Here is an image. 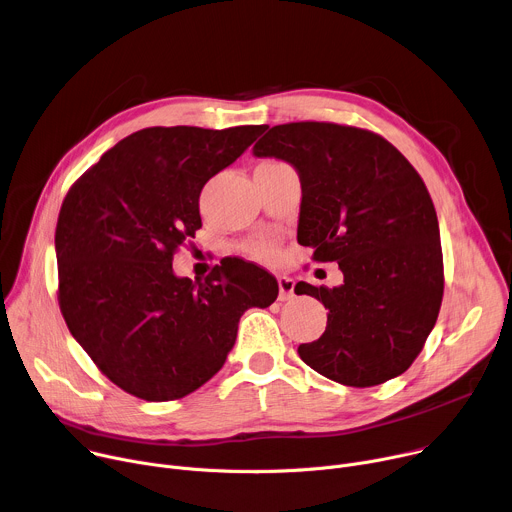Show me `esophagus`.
I'll return each instance as SVG.
<instances>
[{
    "mask_svg": "<svg viewBox=\"0 0 512 512\" xmlns=\"http://www.w3.org/2000/svg\"><path fill=\"white\" fill-rule=\"evenodd\" d=\"M277 283H279V300H281V302H287V300L294 298V287H296L294 279L281 275V277L277 279Z\"/></svg>",
    "mask_w": 512,
    "mask_h": 512,
    "instance_id": "1",
    "label": "esophagus"
}]
</instances>
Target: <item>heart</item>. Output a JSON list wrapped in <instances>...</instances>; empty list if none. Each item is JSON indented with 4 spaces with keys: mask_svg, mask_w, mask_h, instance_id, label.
Masks as SVG:
<instances>
[{
    "mask_svg": "<svg viewBox=\"0 0 512 512\" xmlns=\"http://www.w3.org/2000/svg\"><path fill=\"white\" fill-rule=\"evenodd\" d=\"M247 255L259 259V261H273L277 257V245L271 239H255L245 245Z\"/></svg>",
    "mask_w": 512,
    "mask_h": 512,
    "instance_id": "1",
    "label": "heart"
}]
</instances>
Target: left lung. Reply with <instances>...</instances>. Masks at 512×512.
<instances>
[{"label":"left lung","mask_w":512,"mask_h":512,"mask_svg":"<svg viewBox=\"0 0 512 512\" xmlns=\"http://www.w3.org/2000/svg\"><path fill=\"white\" fill-rule=\"evenodd\" d=\"M253 154L298 170V243L314 249V261H336L344 275L332 289L296 285V294L328 308L324 334L300 344V358L346 387L405 373L444 296L440 225L417 170L385 137L326 121L275 125Z\"/></svg>","instance_id":"obj_1"}]
</instances>
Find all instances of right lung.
<instances>
[{"instance_id":"obj_1","label":"right lung","mask_w":512,"mask_h":512,"mask_svg":"<svg viewBox=\"0 0 512 512\" xmlns=\"http://www.w3.org/2000/svg\"><path fill=\"white\" fill-rule=\"evenodd\" d=\"M265 125L148 127L70 186L56 223L58 306L97 369L143 401L190 395L223 369L245 310L279 285L237 259L204 281L176 277L174 253L202 227L204 184Z\"/></svg>"}]
</instances>
